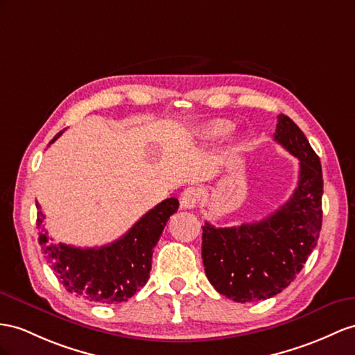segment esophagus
<instances>
[{
	"label": "esophagus",
	"instance_id": "34e87169",
	"mask_svg": "<svg viewBox=\"0 0 355 355\" xmlns=\"http://www.w3.org/2000/svg\"><path fill=\"white\" fill-rule=\"evenodd\" d=\"M199 201V192L195 187H187L183 193H181V207L186 210H192L196 207Z\"/></svg>",
	"mask_w": 355,
	"mask_h": 355
}]
</instances>
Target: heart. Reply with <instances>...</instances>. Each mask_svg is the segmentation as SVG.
<instances>
[{"instance_id": "heart-1", "label": "heart", "mask_w": 355, "mask_h": 355, "mask_svg": "<svg viewBox=\"0 0 355 355\" xmlns=\"http://www.w3.org/2000/svg\"><path fill=\"white\" fill-rule=\"evenodd\" d=\"M231 130V123L225 120H216L204 125L202 129L198 130V138L202 142H213L222 138Z\"/></svg>"}]
</instances>
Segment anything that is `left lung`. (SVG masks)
Instances as JSON below:
<instances>
[{
    "label": "left lung",
    "mask_w": 355,
    "mask_h": 355,
    "mask_svg": "<svg viewBox=\"0 0 355 355\" xmlns=\"http://www.w3.org/2000/svg\"><path fill=\"white\" fill-rule=\"evenodd\" d=\"M275 141L300 160L298 184L289 201L267 219L231 228L202 226V262L210 284L237 303L282 293L302 271L320 239L322 169L304 133L280 114Z\"/></svg>",
    "instance_id": "obj_1"
}]
</instances>
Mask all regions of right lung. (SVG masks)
I'll return each mask as SVG.
<instances>
[{
	"label": "right lung",
	"instance_id": "add662e5",
	"mask_svg": "<svg viewBox=\"0 0 355 355\" xmlns=\"http://www.w3.org/2000/svg\"><path fill=\"white\" fill-rule=\"evenodd\" d=\"M60 132L49 142L60 138ZM37 205L39 244L44 258L69 293L88 302L114 304L127 302L147 284L154 248L169 217L178 210V199L168 198L144 214L121 239L100 248L53 244L43 228L44 216Z\"/></svg>",
	"mask_w": 355,
	"mask_h": 355
}]
</instances>
